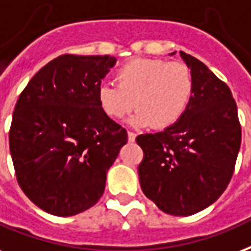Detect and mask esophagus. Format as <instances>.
<instances>
[{"mask_svg":"<svg viewBox=\"0 0 251 251\" xmlns=\"http://www.w3.org/2000/svg\"><path fill=\"white\" fill-rule=\"evenodd\" d=\"M127 139H129V142H134V139H135V133L134 131H127Z\"/></svg>","mask_w":251,"mask_h":251,"instance_id":"1","label":"esophagus"}]
</instances>
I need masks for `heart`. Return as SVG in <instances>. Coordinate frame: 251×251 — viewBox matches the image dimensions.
<instances>
[{
	"label": "heart",
	"instance_id": "obj_1",
	"mask_svg": "<svg viewBox=\"0 0 251 251\" xmlns=\"http://www.w3.org/2000/svg\"><path fill=\"white\" fill-rule=\"evenodd\" d=\"M117 85L97 87L99 106L112 120H121L133 108L135 126L167 129L176 124L194 95L192 72L181 62L162 59H134L114 75Z\"/></svg>",
	"mask_w": 251,
	"mask_h": 251
}]
</instances>
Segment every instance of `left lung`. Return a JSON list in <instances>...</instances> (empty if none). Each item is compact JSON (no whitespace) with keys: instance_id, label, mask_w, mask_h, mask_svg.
Instances as JSON below:
<instances>
[{"instance_id":"1","label":"left lung","mask_w":251,"mask_h":251,"mask_svg":"<svg viewBox=\"0 0 251 251\" xmlns=\"http://www.w3.org/2000/svg\"><path fill=\"white\" fill-rule=\"evenodd\" d=\"M175 53V52H174ZM195 88L180 120L163 131L141 134V188L164 213L191 216L217 200L232 179L241 124L232 92L196 57L180 51Z\"/></svg>"}]
</instances>
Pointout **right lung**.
<instances>
[{
    "label": "right lung",
    "mask_w": 251,
    "mask_h": 251,
    "mask_svg": "<svg viewBox=\"0 0 251 251\" xmlns=\"http://www.w3.org/2000/svg\"><path fill=\"white\" fill-rule=\"evenodd\" d=\"M116 57L64 53L38 71L19 95L9 131L24 194L53 216L89 209L127 142L126 130L97 102V87Z\"/></svg>",
    "instance_id": "add662e5"
}]
</instances>
